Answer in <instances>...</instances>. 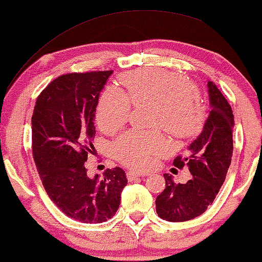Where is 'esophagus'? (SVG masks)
<instances>
[{"mask_svg": "<svg viewBox=\"0 0 262 262\" xmlns=\"http://www.w3.org/2000/svg\"><path fill=\"white\" fill-rule=\"evenodd\" d=\"M140 177H146L145 173H140V171H128L127 173V178L128 180H134L135 178H140Z\"/></svg>", "mask_w": 262, "mask_h": 262, "instance_id": "34e87169", "label": "esophagus"}]
</instances>
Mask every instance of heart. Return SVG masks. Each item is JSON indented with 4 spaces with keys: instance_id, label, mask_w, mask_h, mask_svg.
<instances>
[{
    "instance_id": "heart-1",
    "label": "heart",
    "mask_w": 262,
    "mask_h": 262,
    "mask_svg": "<svg viewBox=\"0 0 262 262\" xmlns=\"http://www.w3.org/2000/svg\"><path fill=\"white\" fill-rule=\"evenodd\" d=\"M124 92L107 87L97 107V121L102 129L120 128L127 122L130 102H151V122L178 138L196 134L207 116L200 88L184 76L161 68H147L121 76ZM169 140L161 129L130 130L112 144L115 157L133 168H147L158 156L169 150Z\"/></svg>"
}]
</instances>
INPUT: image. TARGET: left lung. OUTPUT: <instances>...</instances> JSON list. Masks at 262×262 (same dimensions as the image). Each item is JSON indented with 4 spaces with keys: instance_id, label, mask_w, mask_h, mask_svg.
<instances>
[{
    "instance_id": "8db88e82",
    "label": "left lung",
    "mask_w": 262,
    "mask_h": 262,
    "mask_svg": "<svg viewBox=\"0 0 262 262\" xmlns=\"http://www.w3.org/2000/svg\"><path fill=\"white\" fill-rule=\"evenodd\" d=\"M211 105L202 133L185 156L173 164L179 169L187 165L192 178L186 184H175L164 174L165 188L156 198V211L161 219L183 223L200 216L208 209L223 186L233 154V114L223 93L208 82Z\"/></svg>"
}]
</instances>
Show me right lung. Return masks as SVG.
<instances>
[{
  "label": "right lung",
  "instance_id": "obj_1",
  "mask_svg": "<svg viewBox=\"0 0 262 262\" xmlns=\"http://www.w3.org/2000/svg\"><path fill=\"white\" fill-rule=\"evenodd\" d=\"M108 71L72 72L53 79L36 100L31 118L32 156L49 198L65 215L101 224L118 210L128 180L120 167L89 178L94 116Z\"/></svg>",
  "mask_w": 262,
  "mask_h": 262
}]
</instances>
